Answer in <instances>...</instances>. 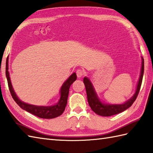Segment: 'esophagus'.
<instances>
[{
    "mask_svg": "<svg viewBox=\"0 0 153 153\" xmlns=\"http://www.w3.org/2000/svg\"><path fill=\"white\" fill-rule=\"evenodd\" d=\"M76 76L78 78H80L82 76L84 75V71L82 69H78L76 72Z\"/></svg>",
    "mask_w": 153,
    "mask_h": 153,
    "instance_id": "obj_1",
    "label": "esophagus"
}]
</instances>
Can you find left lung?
<instances>
[{
    "instance_id": "1",
    "label": "left lung",
    "mask_w": 153,
    "mask_h": 153,
    "mask_svg": "<svg viewBox=\"0 0 153 153\" xmlns=\"http://www.w3.org/2000/svg\"><path fill=\"white\" fill-rule=\"evenodd\" d=\"M144 73V59L142 57V66L141 70V74L140 77V80L137 84L136 91H135L134 96L132 97L130 100H128L126 102L123 104L120 105H105L101 103V101L97 97L96 93L95 92L94 87L91 84L90 80L88 78L85 77L83 80L84 85L86 87V91L87 94V99L88 103H89L90 107H91L94 113L100 115L103 117H110L113 115L120 113L126 110L127 108L130 107L132 104L134 103V101L136 100L138 96V94L140 92L142 80H143Z\"/></svg>"
}]
</instances>
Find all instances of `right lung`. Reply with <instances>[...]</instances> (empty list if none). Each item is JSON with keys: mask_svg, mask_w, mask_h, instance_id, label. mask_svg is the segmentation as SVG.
Listing matches in <instances>:
<instances>
[{"mask_svg": "<svg viewBox=\"0 0 153 153\" xmlns=\"http://www.w3.org/2000/svg\"><path fill=\"white\" fill-rule=\"evenodd\" d=\"M6 76L7 78L8 85L9 90L12 97L16 101V103L21 107L22 109L25 110L29 113L33 114V115L38 117L41 118H46V119H50V118H54L62 114L65 111V107L67 103L68 95H69V88L71 84L76 79V74L73 73L72 75L68 79L61 88V97L59 102L56 105L53 106L45 107V106H36V105H32L27 104L22 102L19 98L17 97L14 91L13 90L11 82H10L9 73H8V59H6Z\"/></svg>", "mask_w": 153, "mask_h": 153, "instance_id": "1", "label": "right lung"}]
</instances>
